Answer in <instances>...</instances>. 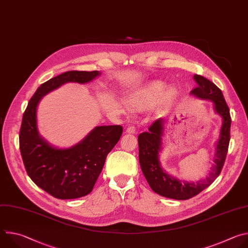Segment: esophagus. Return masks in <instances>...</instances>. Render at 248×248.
Listing matches in <instances>:
<instances>
[{
  "instance_id": "obj_1",
  "label": "esophagus",
  "mask_w": 248,
  "mask_h": 248,
  "mask_svg": "<svg viewBox=\"0 0 248 248\" xmlns=\"http://www.w3.org/2000/svg\"><path fill=\"white\" fill-rule=\"evenodd\" d=\"M125 132L126 133H135L136 132V128L134 127V126H132V125H130V126H128L127 128H126V130H125Z\"/></svg>"
}]
</instances>
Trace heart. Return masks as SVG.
Wrapping results in <instances>:
<instances>
[{
	"label": "heart",
	"mask_w": 248,
	"mask_h": 248,
	"mask_svg": "<svg viewBox=\"0 0 248 248\" xmlns=\"http://www.w3.org/2000/svg\"><path fill=\"white\" fill-rule=\"evenodd\" d=\"M176 91L169 89L168 85L160 80L150 82L144 88L137 91L130 97V104L136 109H149L164 101H171L175 97Z\"/></svg>",
	"instance_id": "b5f03b06"
}]
</instances>
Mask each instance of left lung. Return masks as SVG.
<instances>
[{
  "instance_id": "8db88e82",
  "label": "left lung",
  "mask_w": 248,
  "mask_h": 248,
  "mask_svg": "<svg viewBox=\"0 0 248 248\" xmlns=\"http://www.w3.org/2000/svg\"><path fill=\"white\" fill-rule=\"evenodd\" d=\"M193 79L197 86L190 92V95L202 100L211 101L213 103L215 113L222 118L220 136L215 147L214 164L211 167L206 178L196 183L181 181L169 174L162 168L159 154L163 149L162 137L164 136L166 123L164 119L157 120L150 125L147 132H142L138 135L139 164L147 183L154 192L176 200H186L197 195L218 178L224 166L230 143L232 120L230 109L222 91L213 82L201 76L194 75Z\"/></svg>"
}]
</instances>
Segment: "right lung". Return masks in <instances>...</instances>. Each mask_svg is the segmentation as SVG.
<instances>
[{"label":"right lung","instance_id":"add662e5","mask_svg":"<svg viewBox=\"0 0 248 248\" xmlns=\"http://www.w3.org/2000/svg\"><path fill=\"white\" fill-rule=\"evenodd\" d=\"M100 75L98 70H70L51 78L38 87L23 114L19 149L25 170L35 185L58 199L79 198L92 191L107 155L121 138L123 127L96 126L78 144L58 148L39 133L38 104L45 95L64 83L84 84Z\"/></svg>","mask_w":248,"mask_h":248}]
</instances>
